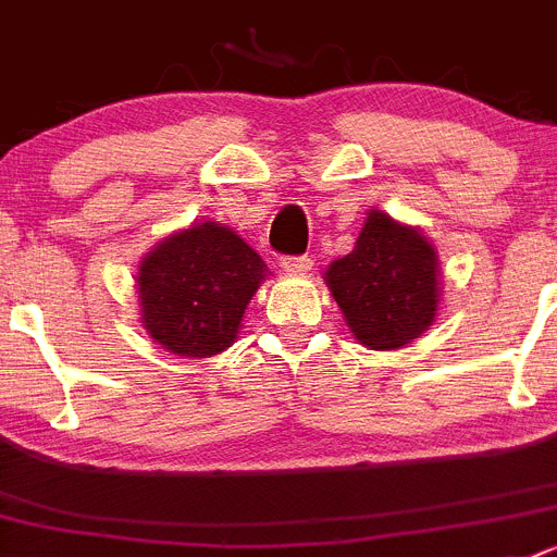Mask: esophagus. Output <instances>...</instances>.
Here are the masks:
<instances>
[{
    "label": "esophagus",
    "mask_w": 557,
    "mask_h": 557,
    "mask_svg": "<svg viewBox=\"0 0 557 557\" xmlns=\"http://www.w3.org/2000/svg\"><path fill=\"white\" fill-rule=\"evenodd\" d=\"M311 264H314V259L306 257V253H300V257H282V268L287 273H306V270H311Z\"/></svg>",
    "instance_id": "obj_1"
}]
</instances>
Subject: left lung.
<instances>
[{
	"mask_svg": "<svg viewBox=\"0 0 557 557\" xmlns=\"http://www.w3.org/2000/svg\"><path fill=\"white\" fill-rule=\"evenodd\" d=\"M325 282L352 336L396 349L421 336L437 314V253L426 237L372 210L352 253L327 268Z\"/></svg>",
	"mask_w": 557,
	"mask_h": 557,
	"instance_id": "1",
	"label": "left lung"
}]
</instances>
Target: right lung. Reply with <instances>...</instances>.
<instances>
[{
	"label": "right lung",
	"instance_id": "1",
	"mask_svg": "<svg viewBox=\"0 0 557 557\" xmlns=\"http://www.w3.org/2000/svg\"><path fill=\"white\" fill-rule=\"evenodd\" d=\"M268 275L262 257L226 226L196 224L152 248L136 287L147 333L169 352L208 358L230 347L251 295Z\"/></svg>",
	"mask_w": 557,
	"mask_h": 557
}]
</instances>
